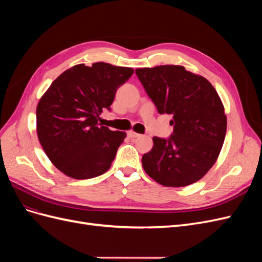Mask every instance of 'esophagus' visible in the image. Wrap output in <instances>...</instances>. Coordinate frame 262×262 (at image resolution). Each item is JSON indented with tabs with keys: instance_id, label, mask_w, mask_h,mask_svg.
Instances as JSON below:
<instances>
[{
	"instance_id": "1",
	"label": "esophagus",
	"mask_w": 262,
	"mask_h": 262,
	"mask_svg": "<svg viewBox=\"0 0 262 262\" xmlns=\"http://www.w3.org/2000/svg\"><path fill=\"white\" fill-rule=\"evenodd\" d=\"M128 136H129V138H131V139H137V138H140V137H141V134L136 133V132H133V131H129V132H128Z\"/></svg>"
}]
</instances>
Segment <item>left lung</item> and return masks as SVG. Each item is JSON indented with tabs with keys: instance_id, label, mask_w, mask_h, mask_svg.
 <instances>
[{
	"instance_id": "left-lung-1",
	"label": "left lung",
	"mask_w": 262,
	"mask_h": 262,
	"mask_svg": "<svg viewBox=\"0 0 262 262\" xmlns=\"http://www.w3.org/2000/svg\"><path fill=\"white\" fill-rule=\"evenodd\" d=\"M136 74L161 115L172 116L168 139L153 138L142 156L147 175L165 187H185L200 180L216 162L227 120L212 84L181 66L137 69Z\"/></svg>"
}]
</instances>
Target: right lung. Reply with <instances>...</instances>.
Wrapping results in <instances>:
<instances>
[{"mask_svg":"<svg viewBox=\"0 0 262 262\" xmlns=\"http://www.w3.org/2000/svg\"><path fill=\"white\" fill-rule=\"evenodd\" d=\"M133 69L105 62L77 64L55 78L38 102L37 134L51 163L64 175L90 179L106 172L125 132L98 123Z\"/></svg>","mask_w":262,"mask_h":262,"instance_id":"obj_1","label":"right lung"}]
</instances>
